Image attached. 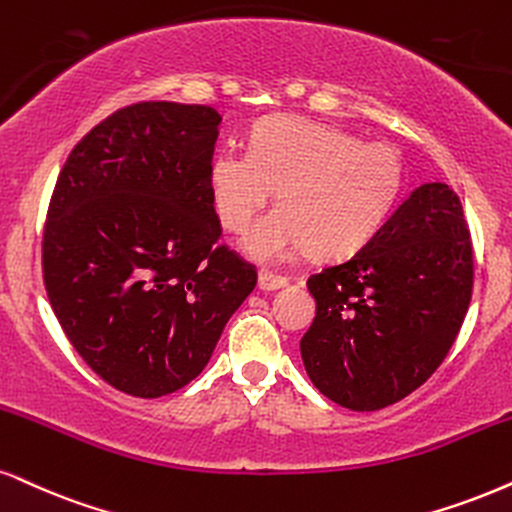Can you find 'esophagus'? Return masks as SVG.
<instances>
[{
    "mask_svg": "<svg viewBox=\"0 0 512 512\" xmlns=\"http://www.w3.org/2000/svg\"><path fill=\"white\" fill-rule=\"evenodd\" d=\"M287 277L285 275H275L270 273V270H261L258 273V287L263 289V292H275V289H282L287 287Z\"/></svg>",
    "mask_w": 512,
    "mask_h": 512,
    "instance_id": "esophagus-1",
    "label": "esophagus"
}]
</instances>
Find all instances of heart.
<instances>
[{
	"label": "heart",
	"instance_id": "b5f03b06",
	"mask_svg": "<svg viewBox=\"0 0 512 512\" xmlns=\"http://www.w3.org/2000/svg\"><path fill=\"white\" fill-rule=\"evenodd\" d=\"M403 161L387 142H363L337 125L275 116L256 125L249 149L223 147L208 163V189L225 230L242 235L277 189L280 208L244 239L261 263L299 251L353 254L399 199Z\"/></svg>",
	"mask_w": 512,
	"mask_h": 512
}]
</instances>
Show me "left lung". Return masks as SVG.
Here are the masks:
<instances>
[{"label":"left lung","mask_w":512,"mask_h":512,"mask_svg":"<svg viewBox=\"0 0 512 512\" xmlns=\"http://www.w3.org/2000/svg\"><path fill=\"white\" fill-rule=\"evenodd\" d=\"M313 325L301 358L320 394L380 410L425 384L456 342L472 296L463 206L427 182L342 263L308 277Z\"/></svg>","instance_id":"1"}]
</instances>
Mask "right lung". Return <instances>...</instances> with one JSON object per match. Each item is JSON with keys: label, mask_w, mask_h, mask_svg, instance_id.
I'll return each mask as SVG.
<instances>
[{"label": "right lung", "mask_w": 512, "mask_h": 512, "mask_svg": "<svg viewBox=\"0 0 512 512\" xmlns=\"http://www.w3.org/2000/svg\"><path fill=\"white\" fill-rule=\"evenodd\" d=\"M220 121L201 104L118 109L75 144L49 201V304L82 361L130 396L192 382L256 287L220 244L208 189Z\"/></svg>", "instance_id": "right-lung-1"}]
</instances>
